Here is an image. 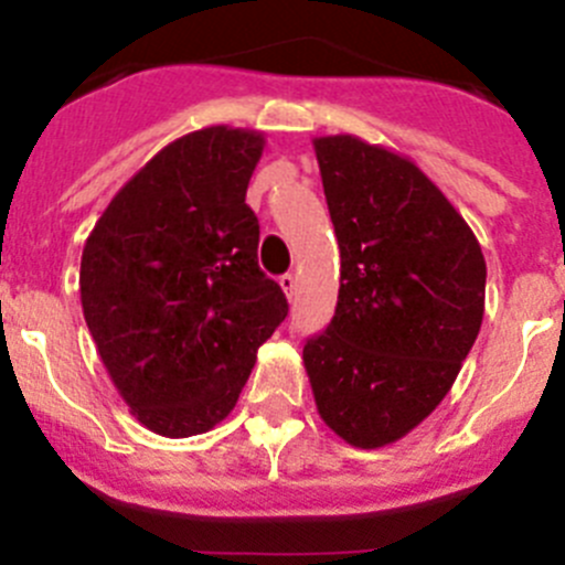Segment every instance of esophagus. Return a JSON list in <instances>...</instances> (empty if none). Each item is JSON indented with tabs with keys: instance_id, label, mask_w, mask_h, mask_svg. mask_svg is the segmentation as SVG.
Masks as SVG:
<instances>
[{
	"instance_id": "obj_1",
	"label": "esophagus",
	"mask_w": 565,
	"mask_h": 565,
	"mask_svg": "<svg viewBox=\"0 0 565 565\" xmlns=\"http://www.w3.org/2000/svg\"><path fill=\"white\" fill-rule=\"evenodd\" d=\"M278 284H281V289H284V292H287V298H292L295 287H298V278H295L292 273H287V276L278 278Z\"/></svg>"
}]
</instances>
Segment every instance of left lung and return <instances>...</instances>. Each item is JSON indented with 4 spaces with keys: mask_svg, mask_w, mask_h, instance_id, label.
Segmentation results:
<instances>
[{
    "mask_svg": "<svg viewBox=\"0 0 565 565\" xmlns=\"http://www.w3.org/2000/svg\"><path fill=\"white\" fill-rule=\"evenodd\" d=\"M340 245V295L303 345L315 404L356 449L402 440L455 384L484 315V256L413 158L360 136L312 141Z\"/></svg>",
    "mask_w": 565,
    "mask_h": 565,
    "instance_id": "left-lung-1",
    "label": "left lung"
}]
</instances>
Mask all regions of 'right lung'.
Returning a JSON list of instances; mask_svg holds the SVG:
<instances>
[{"label":"right lung","mask_w":565,"mask_h":565,"mask_svg":"<svg viewBox=\"0 0 565 565\" xmlns=\"http://www.w3.org/2000/svg\"><path fill=\"white\" fill-rule=\"evenodd\" d=\"M265 134L211 125L158 150L88 234L81 303L99 360L141 426L192 437L228 418L258 345L287 318L258 270L245 203Z\"/></svg>","instance_id":"obj_1"}]
</instances>
